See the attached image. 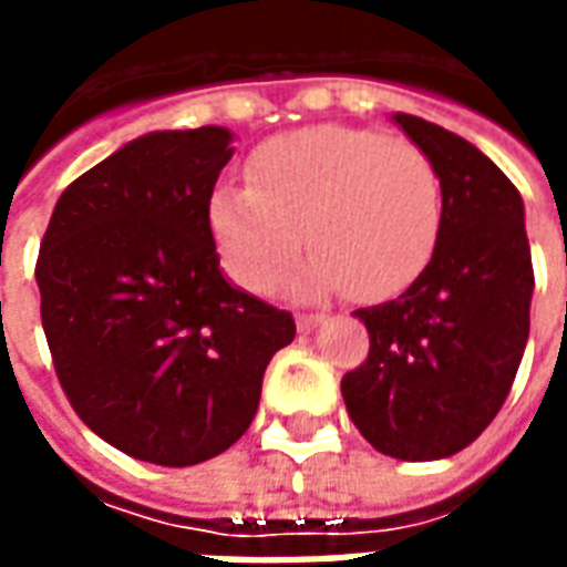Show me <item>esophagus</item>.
I'll return each mask as SVG.
<instances>
[{"label": "esophagus", "mask_w": 567, "mask_h": 567, "mask_svg": "<svg viewBox=\"0 0 567 567\" xmlns=\"http://www.w3.org/2000/svg\"><path fill=\"white\" fill-rule=\"evenodd\" d=\"M321 321H324V316L321 312H309V316H297V331L300 333H309L319 328Z\"/></svg>", "instance_id": "esophagus-1"}]
</instances>
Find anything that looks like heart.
I'll return each instance as SVG.
<instances>
[{
  "mask_svg": "<svg viewBox=\"0 0 567 567\" xmlns=\"http://www.w3.org/2000/svg\"><path fill=\"white\" fill-rule=\"evenodd\" d=\"M443 218V178L427 151L337 124L264 142L248 157V185H218L209 197L224 267L251 295L276 291L303 243L316 255L297 276L300 297L401 295L434 258Z\"/></svg>",
  "mask_w": 567,
  "mask_h": 567,
  "instance_id": "b5f03b06",
  "label": "heart"
}]
</instances>
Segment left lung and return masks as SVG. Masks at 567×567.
<instances>
[{"label":"left lung","mask_w":567,"mask_h":567,"mask_svg":"<svg viewBox=\"0 0 567 567\" xmlns=\"http://www.w3.org/2000/svg\"><path fill=\"white\" fill-rule=\"evenodd\" d=\"M392 117L437 163L443 236L404 295L358 309L370 352L340 389L373 450L434 462L474 443L507 401L528 343L535 270L511 178L450 130L404 112Z\"/></svg>","instance_id":"left-lung-1"}]
</instances>
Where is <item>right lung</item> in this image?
<instances>
[{"label": "right lung", "mask_w": 567, "mask_h": 567, "mask_svg": "<svg viewBox=\"0 0 567 567\" xmlns=\"http://www.w3.org/2000/svg\"><path fill=\"white\" fill-rule=\"evenodd\" d=\"M234 133L127 142L56 199L35 282L56 380L115 450L187 467L230 450L258 413L291 312L224 279L209 197Z\"/></svg>", "instance_id": "1"}]
</instances>
